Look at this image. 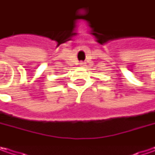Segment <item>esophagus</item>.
I'll return each instance as SVG.
<instances>
[{
	"label": "esophagus",
	"mask_w": 155,
	"mask_h": 155,
	"mask_svg": "<svg viewBox=\"0 0 155 155\" xmlns=\"http://www.w3.org/2000/svg\"><path fill=\"white\" fill-rule=\"evenodd\" d=\"M79 64H80L81 67H84V66H85V63L84 62H80Z\"/></svg>",
	"instance_id": "1"
}]
</instances>
